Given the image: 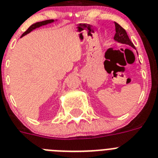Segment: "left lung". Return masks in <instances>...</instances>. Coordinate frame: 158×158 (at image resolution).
Returning <instances> with one entry per match:
<instances>
[{
    "label": "left lung",
    "instance_id": "obj_1",
    "mask_svg": "<svg viewBox=\"0 0 158 158\" xmlns=\"http://www.w3.org/2000/svg\"><path fill=\"white\" fill-rule=\"evenodd\" d=\"M115 24V35H114V40L118 41L120 43H122V44H126L128 45L131 46V47H134V44L130 40L129 37H128V34H127L126 31L123 27H121V26L117 23H114Z\"/></svg>",
    "mask_w": 158,
    "mask_h": 158
}]
</instances>
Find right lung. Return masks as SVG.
<instances>
[{
	"label": "right lung",
	"mask_w": 158,
	"mask_h": 158,
	"mask_svg": "<svg viewBox=\"0 0 158 158\" xmlns=\"http://www.w3.org/2000/svg\"><path fill=\"white\" fill-rule=\"evenodd\" d=\"M53 21H54L53 19H48V20H44V21H42V22H38V23H34V24H33V25L30 26V27H29V28L27 29V30H26V31L24 32L23 34H22L21 37H23V36L26 35V34H29L30 32H31L32 30H34V29H36V28H37V27H40L43 25H46V24H48V23H52Z\"/></svg>",
	"instance_id": "add662e5"
}]
</instances>
